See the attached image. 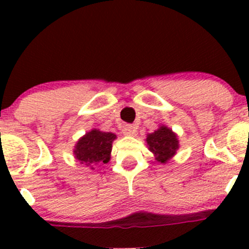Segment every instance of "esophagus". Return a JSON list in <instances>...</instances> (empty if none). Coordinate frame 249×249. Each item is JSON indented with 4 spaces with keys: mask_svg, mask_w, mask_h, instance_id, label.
<instances>
[{
    "mask_svg": "<svg viewBox=\"0 0 249 249\" xmlns=\"http://www.w3.org/2000/svg\"><path fill=\"white\" fill-rule=\"evenodd\" d=\"M135 131H136V127L134 125H124L122 129V132L125 136H131L135 134Z\"/></svg>",
    "mask_w": 249,
    "mask_h": 249,
    "instance_id": "esophagus-1",
    "label": "esophagus"
}]
</instances>
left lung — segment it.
I'll return each instance as SVG.
<instances>
[{
	"instance_id": "1",
	"label": "left lung",
	"mask_w": 249,
	"mask_h": 249,
	"mask_svg": "<svg viewBox=\"0 0 249 249\" xmlns=\"http://www.w3.org/2000/svg\"><path fill=\"white\" fill-rule=\"evenodd\" d=\"M148 149L154 154L155 160L161 164H166L172 157L177 153L179 148V140L177 134L172 131V129L160 125L154 132L147 134Z\"/></svg>"
}]
</instances>
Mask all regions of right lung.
Returning <instances> with one entry per match:
<instances>
[{"instance_id": "right-lung-1", "label": "right lung", "mask_w": 249, "mask_h": 249, "mask_svg": "<svg viewBox=\"0 0 249 249\" xmlns=\"http://www.w3.org/2000/svg\"><path fill=\"white\" fill-rule=\"evenodd\" d=\"M117 135L92 129L80 137L74 144L73 155L80 164L95 170L110 160L112 143Z\"/></svg>"}]
</instances>
